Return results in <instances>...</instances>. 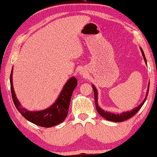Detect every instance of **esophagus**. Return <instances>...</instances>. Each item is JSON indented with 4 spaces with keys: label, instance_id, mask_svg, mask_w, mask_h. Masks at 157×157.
<instances>
[{
    "label": "esophagus",
    "instance_id": "esophagus-1",
    "mask_svg": "<svg viewBox=\"0 0 157 157\" xmlns=\"http://www.w3.org/2000/svg\"><path fill=\"white\" fill-rule=\"evenodd\" d=\"M80 74L81 75H82V76H85V75H86V72H85V71L83 70H81L80 71Z\"/></svg>",
    "mask_w": 157,
    "mask_h": 157
}]
</instances>
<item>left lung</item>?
Returning <instances> with one entry per match:
<instances>
[{"instance_id":"8db88e82","label":"left lung","mask_w":157,"mask_h":157,"mask_svg":"<svg viewBox=\"0 0 157 157\" xmlns=\"http://www.w3.org/2000/svg\"><path fill=\"white\" fill-rule=\"evenodd\" d=\"M141 52H142L143 57L144 58V60L145 62V64L147 65V60L146 58L145 57V54L143 52V50H142V48H140ZM92 88L94 89V98H95V105H96V108H97V112L99 113V114L101 116V117H103L107 121H113V122H123L124 121L129 119V118H132L133 116L138 112V110L141 108V107L143 106V104L145 103V100L147 99V97H148V90H149V84L148 86V89H147V92L146 94H145V97L142 102L140 103V105H139L138 106L135 107V108L132 109L130 111H126V112H123L121 113H113L111 112H108V111H105L103 109H101V107L99 106L98 105V91L97 89L96 88V87L94 86V85L92 84Z\"/></svg>"}]
</instances>
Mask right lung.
<instances>
[{
	"mask_svg": "<svg viewBox=\"0 0 157 157\" xmlns=\"http://www.w3.org/2000/svg\"><path fill=\"white\" fill-rule=\"evenodd\" d=\"M12 74L13 67L10 75L11 91H12V99L16 108L25 118L36 125L47 128L58 125L65 120L68 114L73 90H75L77 85V80L76 77H71L67 80L57 99L50 107L43 109V110L31 111L21 107V104L16 97L14 88H13Z\"/></svg>",
	"mask_w": 157,
	"mask_h": 157,
	"instance_id": "right-lung-1",
	"label": "right lung"
}]
</instances>
